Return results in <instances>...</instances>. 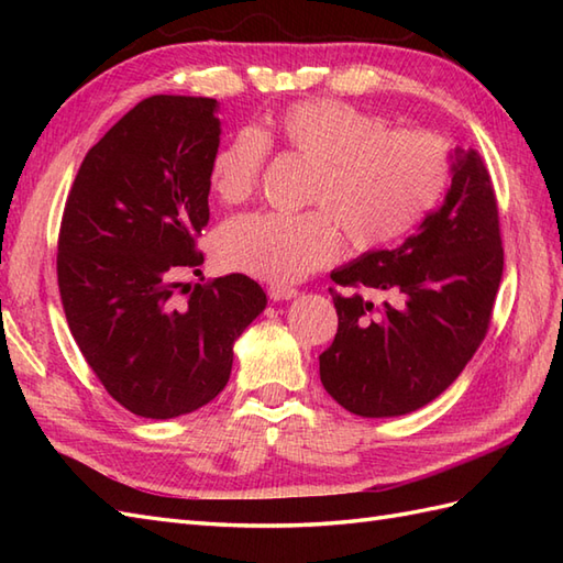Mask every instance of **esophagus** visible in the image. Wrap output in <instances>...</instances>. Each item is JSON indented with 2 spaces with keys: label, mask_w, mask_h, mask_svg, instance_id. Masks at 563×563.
Masks as SVG:
<instances>
[{
  "label": "esophagus",
  "mask_w": 563,
  "mask_h": 563,
  "mask_svg": "<svg viewBox=\"0 0 563 563\" xmlns=\"http://www.w3.org/2000/svg\"><path fill=\"white\" fill-rule=\"evenodd\" d=\"M268 297H271L273 302L292 300V297H297V288H290V285H271Z\"/></svg>",
  "instance_id": "obj_1"
}]
</instances>
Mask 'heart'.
Here are the masks:
<instances>
[{
	"label": "heart",
	"mask_w": 563,
	"mask_h": 563,
	"mask_svg": "<svg viewBox=\"0 0 563 563\" xmlns=\"http://www.w3.org/2000/svg\"><path fill=\"white\" fill-rule=\"evenodd\" d=\"M271 145L312 162L302 212H249L218 236L224 268L268 283H295L339 254L341 233L375 251L416 230L445 196L452 152L426 130H387L382 118L333 99L297 101L268 125L239 130L212 154L210 188L242 202L258 186Z\"/></svg>",
	"instance_id": "heart-1"
}]
</instances>
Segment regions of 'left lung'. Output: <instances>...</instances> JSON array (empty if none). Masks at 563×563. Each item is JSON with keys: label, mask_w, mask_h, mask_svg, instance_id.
Returning a JSON list of instances; mask_svg holds the SVG:
<instances>
[{"label": "left lung", "mask_w": 563, "mask_h": 563, "mask_svg": "<svg viewBox=\"0 0 563 563\" xmlns=\"http://www.w3.org/2000/svg\"><path fill=\"white\" fill-rule=\"evenodd\" d=\"M504 275L498 206L476 150L454 147L445 202L397 249L367 251L331 273L336 339L319 355L321 385L345 411L391 418L445 391L479 349Z\"/></svg>", "instance_id": "left-lung-1"}]
</instances>
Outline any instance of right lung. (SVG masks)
Wrapping results in <instances>:
<instances>
[{
	"instance_id": "add662e5",
	"label": "right lung",
	"mask_w": 563,
	"mask_h": 563,
	"mask_svg": "<svg viewBox=\"0 0 563 563\" xmlns=\"http://www.w3.org/2000/svg\"><path fill=\"white\" fill-rule=\"evenodd\" d=\"M218 101L150 97L84 157L57 239V285L84 361L142 418H176L224 389L232 349L266 309L249 275L198 283L196 239L210 220Z\"/></svg>"
}]
</instances>
